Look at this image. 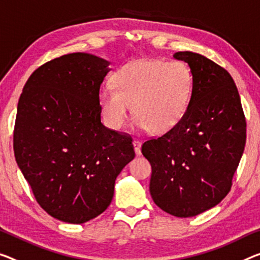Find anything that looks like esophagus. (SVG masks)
Here are the masks:
<instances>
[{"label": "esophagus", "mask_w": 260, "mask_h": 260, "mask_svg": "<svg viewBox=\"0 0 260 260\" xmlns=\"http://www.w3.org/2000/svg\"><path fill=\"white\" fill-rule=\"evenodd\" d=\"M134 147H135V152H136V155H141L142 154V151H141V147H142V143L137 141V139H135L134 141Z\"/></svg>", "instance_id": "1"}]
</instances>
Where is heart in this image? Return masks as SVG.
Instances as JSON below:
<instances>
[{
	"label": "heart",
	"instance_id": "1",
	"mask_svg": "<svg viewBox=\"0 0 260 260\" xmlns=\"http://www.w3.org/2000/svg\"><path fill=\"white\" fill-rule=\"evenodd\" d=\"M114 88L99 91V105L108 126L119 130L127 121L133 106L139 129L164 135L185 116L194 87L188 65L142 59L126 62L113 77Z\"/></svg>",
	"mask_w": 260,
	"mask_h": 260
}]
</instances>
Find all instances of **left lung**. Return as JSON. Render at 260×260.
<instances>
[{
	"label": "left lung",
	"mask_w": 260,
	"mask_h": 260,
	"mask_svg": "<svg viewBox=\"0 0 260 260\" xmlns=\"http://www.w3.org/2000/svg\"><path fill=\"white\" fill-rule=\"evenodd\" d=\"M193 73L185 116L169 133L143 144L152 167L150 193L159 208L191 217L226 197L246 141V122L231 75L205 55L177 52Z\"/></svg>",
	"instance_id": "1"
}]
</instances>
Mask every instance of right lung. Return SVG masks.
Here are the masks:
<instances>
[{
	"label": "right lung",
	"instance_id": "1",
	"mask_svg": "<svg viewBox=\"0 0 260 260\" xmlns=\"http://www.w3.org/2000/svg\"><path fill=\"white\" fill-rule=\"evenodd\" d=\"M110 62L70 53L36 70L17 107L16 162L52 217L81 224L109 207L115 180L135 158L133 139L101 123L99 91Z\"/></svg>",
	"mask_w": 260,
	"mask_h": 260
}]
</instances>
